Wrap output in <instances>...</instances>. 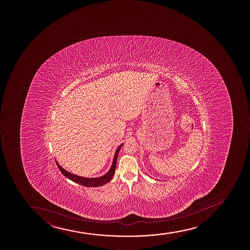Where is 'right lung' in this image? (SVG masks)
<instances>
[{"label":"right lung","instance_id":"obj_1","mask_svg":"<svg viewBox=\"0 0 250 250\" xmlns=\"http://www.w3.org/2000/svg\"><path fill=\"white\" fill-rule=\"evenodd\" d=\"M124 145V144H121L120 146H118L116 152H115L114 157H113V160H112V166L110 167L109 171L106 172V174L104 176H101L98 178H85V177H81V176L76 175L73 174L72 172H69L66 170L64 169L63 167H62L60 164H58V161L56 160L57 165H58V168L60 170L61 172L66 176V178L71 179L72 181L77 183V184L83 185L85 187H99L102 185L106 184V183L111 181L112 177L114 175L115 169H116V165H117V159H118V152L120 151L121 147Z\"/></svg>","mask_w":250,"mask_h":250}]
</instances>
